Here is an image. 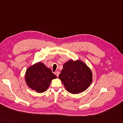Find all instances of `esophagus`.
Listing matches in <instances>:
<instances>
[{
	"label": "esophagus",
	"mask_w": 123,
	"mask_h": 123,
	"mask_svg": "<svg viewBox=\"0 0 123 123\" xmlns=\"http://www.w3.org/2000/svg\"><path fill=\"white\" fill-rule=\"evenodd\" d=\"M59 73H60V72H59V71H56V72H55V74L57 76V77H58L59 75Z\"/></svg>",
	"instance_id": "obj_1"
}]
</instances>
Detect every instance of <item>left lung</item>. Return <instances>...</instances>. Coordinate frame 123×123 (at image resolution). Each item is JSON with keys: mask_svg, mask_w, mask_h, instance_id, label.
Masks as SVG:
<instances>
[{"mask_svg": "<svg viewBox=\"0 0 123 123\" xmlns=\"http://www.w3.org/2000/svg\"><path fill=\"white\" fill-rule=\"evenodd\" d=\"M63 67L59 78L68 92L78 94L90 86L92 82V72L84 62L70 60Z\"/></svg>", "mask_w": 123, "mask_h": 123, "instance_id": "left-lung-1", "label": "left lung"}]
</instances>
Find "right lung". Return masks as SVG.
Wrapping results in <instances>:
<instances>
[{
    "mask_svg": "<svg viewBox=\"0 0 123 123\" xmlns=\"http://www.w3.org/2000/svg\"><path fill=\"white\" fill-rule=\"evenodd\" d=\"M56 78L52 71L42 62H38L28 68L25 74L28 86L38 93L46 91L51 80Z\"/></svg>",
    "mask_w": 123,
    "mask_h": 123,
    "instance_id": "add662e5",
    "label": "right lung"
}]
</instances>
